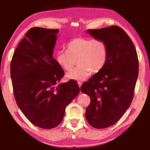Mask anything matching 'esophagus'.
I'll use <instances>...</instances> for the list:
<instances>
[{
	"label": "esophagus",
	"mask_w": 150,
	"mask_h": 150,
	"mask_svg": "<svg viewBox=\"0 0 150 150\" xmlns=\"http://www.w3.org/2000/svg\"><path fill=\"white\" fill-rule=\"evenodd\" d=\"M77 84H78V86H79V87H80L81 86H82V82H77Z\"/></svg>",
	"instance_id": "1"
}]
</instances>
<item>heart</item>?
<instances>
[{
	"label": "heart",
	"mask_w": 150,
	"mask_h": 150,
	"mask_svg": "<svg viewBox=\"0 0 150 150\" xmlns=\"http://www.w3.org/2000/svg\"><path fill=\"white\" fill-rule=\"evenodd\" d=\"M65 51L56 53V63L63 70H70L75 65L78 66L66 74L68 80L81 81L89 77L90 73L100 72L107 62L108 51L106 44L97 39L77 37L65 45Z\"/></svg>",
	"instance_id": "1"
}]
</instances>
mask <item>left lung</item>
Returning a JSON list of instances; mask_svg holds the SVG:
<instances>
[{
  "instance_id": "8db88e82",
  "label": "left lung",
  "mask_w": 150,
  "mask_h": 150,
  "mask_svg": "<svg viewBox=\"0 0 150 150\" xmlns=\"http://www.w3.org/2000/svg\"><path fill=\"white\" fill-rule=\"evenodd\" d=\"M108 47L104 68L81 86L90 97L85 116L89 125L105 128L116 123L130 106L138 77V58L126 32L118 26L87 31Z\"/></svg>"
}]
</instances>
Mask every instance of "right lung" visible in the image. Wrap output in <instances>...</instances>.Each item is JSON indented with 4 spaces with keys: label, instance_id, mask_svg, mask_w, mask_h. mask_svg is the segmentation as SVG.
I'll use <instances>...</instances> for the list:
<instances>
[{
    "label": "right lung",
    "instance_id": "1",
    "mask_svg": "<svg viewBox=\"0 0 150 150\" xmlns=\"http://www.w3.org/2000/svg\"><path fill=\"white\" fill-rule=\"evenodd\" d=\"M58 30L31 28L15 49L10 76L18 107L32 123L51 129L60 124L65 107L80 92L70 80L56 85L64 71L53 58Z\"/></svg>",
    "mask_w": 150,
    "mask_h": 150
}]
</instances>
